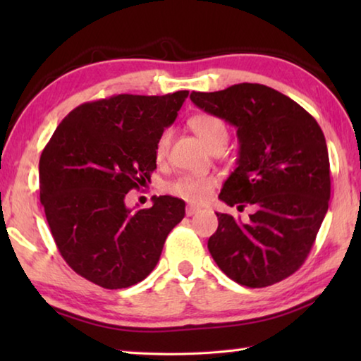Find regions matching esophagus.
Returning <instances> with one entry per match:
<instances>
[{"label": "esophagus", "instance_id": "1", "mask_svg": "<svg viewBox=\"0 0 361 361\" xmlns=\"http://www.w3.org/2000/svg\"><path fill=\"white\" fill-rule=\"evenodd\" d=\"M199 207H195V205H188L186 207V215L188 216H192V215H195V213H199Z\"/></svg>", "mask_w": 361, "mask_h": 361}]
</instances>
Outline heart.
<instances>
[{"instance_id": "heart-1", "label": "heart", "mask_w": 361, "mask_h": 361, "mask_svg": "<svg viewBox=\"0 0 361 361\" xmlns=\"http://www.w3.org/2000/svg\"><path fill=\"white\" fill-rule=\"evenodd\" d=\"M189 127L195 132L202 142L212 148L213 145L219 142H228V127H226L224 122L218 118V116H213L209 113H200L194 114L191 119H189ZM170 138H172V133L170 130H164L161 135H159L156 142V157L161 161V159L167 154V149L170 146ZM213 188H215V180L212 176L205 175H183L180 178H176L173 183H170L169 191L178 195V197L189 200V202L199 204L204 202V200L212 194Z\"/></svg>"}]
</instances>
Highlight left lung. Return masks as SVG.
<instances>
[{
    "label": "left lung",
    "instance_id": "1",
    "mask_svg": "<svg viewBox=\"0 0 361 361\" xmlns=\"http://www.w3.org/2000/svg\"><path fill=\"white\" fill-rule=\"evenodd\" d=\"M205 113L237 129V167L219 199L253 213L247 223L216 213L209 252L234 282L262 288L296 272L312 248L331 194L325 135L290 97L262 84L192 92Z\"/></svg>",
    "mask_w": 361,
    "mask_h": 361
}]
</instances>
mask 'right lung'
I'll return each mask as SVG.
<instances>
[{
	"instance_id": "add662e5",
	"label": "right lung",
	"mask_w": 361,
	"mask_h": 361,
	"mask_svg": "<svg viewBox=\"0 0 361 361\" xmlns=\"http://www.w3.org/2000/svg\"><path fill=\"white\" fill-rule=\"evenodd\" d=\"M188 94H121L84 103L42 151L39 197L52 237L73 271L95 285L119 290L142 282L185 218L178 197L159 195L151 209L133 212L126 194L151 180L157 138Z\"/></svg>"
}]
</instances>
